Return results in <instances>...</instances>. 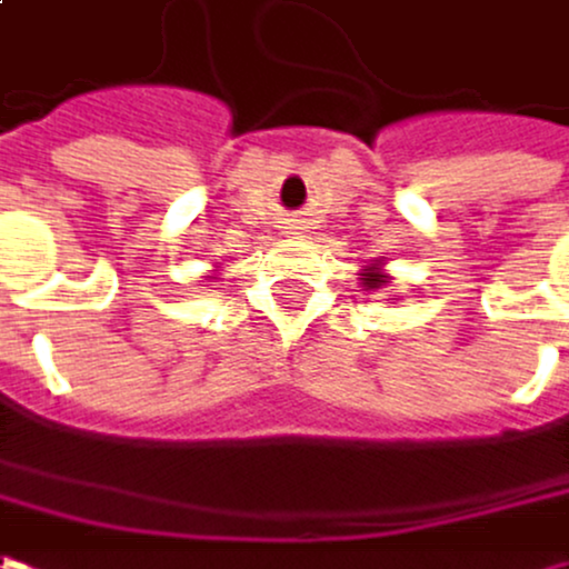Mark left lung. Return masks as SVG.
<instances>
[{
  "mask_svg": "<svg viewBox=\"0 0 569 569\" xmlns=\"http://www.w3.org/2000/svg\"><path fill=\"white\" fill-rule=\"evenodd\" d=\"M380 264L382 261H377V264H370V268H365L361 273H358V280H361V286H365V289H373V292H377V289H382V286H389V280H392V277H389V273H386Z\"/></svg>",
  "mask_w": 569,
  "mask_h": 569,
  "instance_id": "8db88e82",
  "label": "left lung"
}]
</instances>
